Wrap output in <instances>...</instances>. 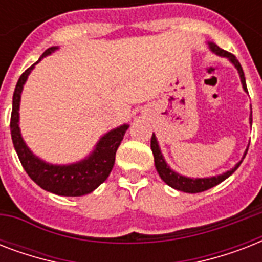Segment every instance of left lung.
<instances>
[{"label":"left lung","instance_id":"obj_1","mask_svg":"<svg viewBox=\"0 0 262 262\" xmlns=\"http://www.w3.org/2000/svg\"><path fill=\"white\" fill-rule=\"evenodd\" d=\"M208 47H209V50H211L212 53H215V54L219 55V57L227 58L228 61L235 67V69L238 71V75H239L241 83H242V88H244L245 92H248L244 69L241 67L239 61L235 58V55H232L231 53H227V51L222 50L219 46H216L215 43L212 42H208ZM249 123L252 125V113H250V117H249ZM248 148H246V151H245L242 159H241L234 167L227 170V171L223 172V174L213 175V177H207V178H190V177L181 175L179 172L174 171V170L168 166L166 159H164L163 154H162V149H160L155 133L152 135L151 139V149L152 154H154V159H155L156 171H158L159 177L163 179L164 182L167 183L168 186H171L172 189H177V190L185 191V193H200V191L208 190V189H211V187L219 185L220 182H223L224 179H227L230 175L235 172L236 168L239 167L241 163H242V160L245 159V156L248 154Z\"/></svg>","mask_w":262,"mask_h":262}]
</instances>
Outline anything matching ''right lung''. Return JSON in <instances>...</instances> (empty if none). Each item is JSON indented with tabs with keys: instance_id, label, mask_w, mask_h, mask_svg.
I'll list each match as a JSON object with an SVG mask.
<instances>
[{
	"instance_id": "add662e5",
	"label": "right lung",
	"mask_w": 262,
	"mask_h": 262,
	"mask_svg": "<svg viewBox=\"0 0 262 262\" xmlns=\"http://www.w3.org/2000/svg\"><path fill=\"white\" fill-rule=\"evenodd\" d=\"M58 49V46L47 49L42 54V57L20 76L13 92L10 135H12L14 149L17 152L23 167L36 185H39L45 190L54 193V194L79 197V195L88 194L91 191H94L110 175L115 162V152L118 149L123 136L129 129V125L123 123L121 126L114 127L110 132L104 133L96 143L94 151L88 156H85L84 159L75 162V163H47L31 151L26 141L23 140L20 125H18V121H20L18 110H20L23 88H24V84L35 65Z\"/></svg>"
}]
</instances>
